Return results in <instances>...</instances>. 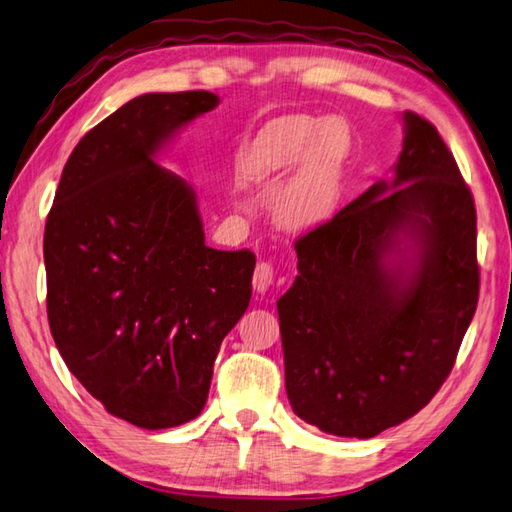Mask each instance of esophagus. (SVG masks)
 I'll list each match as a JSON object with an SVG mask.
<instances>
[{"instance_id":"1","label":"esophagus","mask_w":512,"mask_h":512,"mask_svg":"<svg viewBox=\"0 0 512 512\" xmlns=\"http://www.w3.org/2000/svg\"><path fill=\"white\" fill-rule=\"evenodd\" d=\"M273 284H275V270H273V266L266 264V262L257 264L255 275H253L255 290L259 292V295H266V292L273 288Z\"/></svg>"}]
</instances>
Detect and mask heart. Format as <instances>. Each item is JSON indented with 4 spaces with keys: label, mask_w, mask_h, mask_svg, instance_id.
I'll use <instances>...</instances> for the list:
<instances>
[{
    "label": "heart",
    "mask_w": 512,
    "mask_h": 512,
    "mask_svg": "<svg viewBox=\"0 0 512 512\" xmlns=\"http://www.w3.org/2000/svg\"><path fill=\"white\" fill-rule=\"evenodd\" d=\"M352 147V129L343 118L281 116L246 149L242 176L255 184L275 182L297 166L275 195L273 215L288 231H312L339 204Z\"/></svg>",
    "instance_id": "heart-1"
}]
</instances>
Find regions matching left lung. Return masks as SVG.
Wrapping results in <instances>:
<instances>
[{"mask_svg": "<svg viewBox=\"0 0 512 512\" xmlns=\"http://www.w3.org/2000/svg\"><path fill=\"white\" fill-rule=\"evenodd\" d=\"M394 176L295 244L277 301L286 391L301 420L374 438L449 376L480 295L473 195L438 129L402 114Z\"/></svg>", "mask_w": 512, "mask_h": 512, "instance_id": "obj_1", "label": "left lung"}]
</instances>
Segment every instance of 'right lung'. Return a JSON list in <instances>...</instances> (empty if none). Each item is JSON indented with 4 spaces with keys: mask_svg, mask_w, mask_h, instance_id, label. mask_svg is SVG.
<instances>
[{
    "mask_svg": "<svg viewBox=\"0 0 512 512\" xmlns=\"http://www.w3.org/2000/svg\"><path fill=\"white\" fill-rule=\"evenodd\" d=\"M213 92H151L74 147L43 235L48 321L76 380L140 429L200 416L215 356L253 295L255 255L204 242L198 195L160 167Z\"/></svg>",
    "mask_w": 512,
    "mask_h": 512,
    "instance_id": "add662e5",
    "label": "right lung"
}]
</instances>
